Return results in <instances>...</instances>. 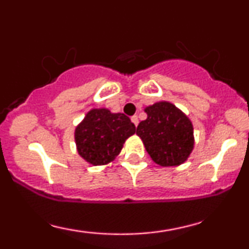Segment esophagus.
<instances>
[{
    "label": "esophagus",
    "instance_id": "1",
    "mask_svg": "<svg viewBox=\"0 0 249 249\" xmlns=\"http://www.w3.org/2000/svg\"><path fill=\"white\" fill-rule=\"evenodd\" d=\"M131 121H132V123H133L134 125H136V126H137V125H138V117H137V116L131 117Z\"/></svg>",
    "mask_w": 249,
    "mask_h": 249
}]
</instances>
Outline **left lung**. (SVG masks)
<instances>
[{
  "instance_id": "1",
  "label": "left lung",
  "mask_w": 249,
  "mask_h": 249,
  "mask_svg": "<svg viewBox=\"0 0 249 249\" xmlns=\"http://www.w3.org/2000/svg\"><path fill=\"white\" fill-rule=\"evenodd\" d=\"M147 118L139 123L136 133L147 153L160 166H178L187 160L194 146L193 125L182 111L168 102L145 107Z\"/></svg>"
}]
</instances>
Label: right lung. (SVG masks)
<instances>
[{"instance_id":"1","label":"right lung","mask_w":249,"mask_h":249,"mask_svg":"<svg viewBox=\"0 0 249 249\" xmlns=\"http://www.w3.org/2000/svg\"><path fill=\"white\" fill-rule=\"evenodd\" d=\"M136 132V126L124 113L107 108H92L75 130L78 154L90 164H108L121 153L123 145Z\"/></svg>"}]
</instances>
